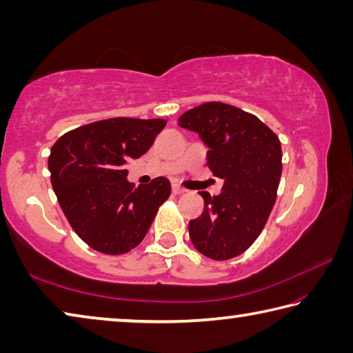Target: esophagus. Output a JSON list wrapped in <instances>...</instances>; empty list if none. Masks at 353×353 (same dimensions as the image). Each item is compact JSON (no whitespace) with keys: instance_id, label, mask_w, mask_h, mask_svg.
I'll use <instances>...</instances> for the list:
<instances>
[{"instance_id":"1","label":"esophagus","mask_w":353,"mask_h":353,"mask_svg":"<svg viewBox=\"0 0 353 353\" xmlns=\"http://www.w3.org/2000/svg\"><path fill=\"white\" fill-rule=\"evenodd\" d=\"M172 193L177 194V196H181V194L187 193V190L182 188V187H179V185H172Z\"/></svg>"}]
</instances>
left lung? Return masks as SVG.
<instances>
[{
  "instance_id": "1",
  "label": "left lung",
  "mask_w": 353,
  "mask_h": 353,
  "mask_svg": "<svg viewBox=\"0 0 353 353\" xmlns=\"http://www.w3.org/2000/svg\"><path fill=\"white\" fill-rule=\"evenodd\" d=\"M177 124L199 135L208 148V168L224 182L218 196L201 193L204 212L190 221L191 243L208 259H234L252 246L270 218L282 146L259 118L214 101L185 112Z\"/></svg>"
}]
</instances>
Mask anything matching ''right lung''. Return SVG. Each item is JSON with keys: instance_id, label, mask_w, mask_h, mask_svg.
<instances>
[{"instance_id": "add662e5", "label": "right lung", "mask_w": 353, "mask_h": 353, "mask_svg": "<svg viewBox=\"0 0 353 353\" xmlns=\"http://www.w3.org/2000/svg\"><path fill=\"white\" fill-rule=\"evenodd\" d=\"M165 119L110 118L62 135L48 159L51 183L70 225L98 252L119 255L143 241L170 198L171 185L157 177L135 187L128 163L149 151Z\"/></svg>"}]
</instances>
